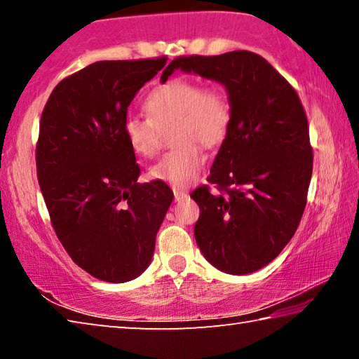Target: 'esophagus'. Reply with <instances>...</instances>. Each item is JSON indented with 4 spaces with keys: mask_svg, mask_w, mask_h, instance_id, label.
Returning a JSON list of instances; mask_svg holds the SVG:
<instances>
[{
    "mask_svg": "<svg viewBox=\"0 0 359 359\" xmlns=\"http://www.w3.org/2000/svg\"><path fill=\"white\" fill-rule=\"evenodd\" d=\"M172 191H174V198H175V201H184V199L188 196L187 188L174 187V188H172Z\"/></svg>",
    "mask_w": 359,
    "mask_h": 359,
    "instance_id": "34e87169",
    "label": "esophagus"
}]
</instances>
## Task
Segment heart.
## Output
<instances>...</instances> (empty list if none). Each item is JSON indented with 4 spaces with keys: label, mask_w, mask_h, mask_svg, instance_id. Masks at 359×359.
Instances as JSON below:
<instances>
[{
    "label": "heart",
    "mask_w": 359,
    "mask_h": 359,
    "mask_svg": "<svg viewBox=\"0 0 359 359\" xmlns=\"http://www.w3.org/2000/svg\"><path fill=\"white\" fill-rule=\"evenodd\" d=\"M149 117L128 115L123 133L130 147L141 156H154L160 147V128L175 123L174 149L150 168V177L182 187L198 177L205 163L199 142L220 144L228 135L233 109L226 90L193 79H171L151 90L145 100Z\"/></svg>",
    "instance_id": "b5f03b06"
}]
</instances>
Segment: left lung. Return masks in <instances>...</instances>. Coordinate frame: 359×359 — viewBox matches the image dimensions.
Here are the masks:
<instances>
[{
	"label": "left lung",
	"instance_id": "left-lung-1",
	"mask_svg": "<svg viewBox=\"0 0 359 359\" xmlns=\"http://www.w3.org/2000/svg\"><path fill=\"white\" fill-rule=\"evenodd\" d=\"M228 90L233 117L210 168L209 185L193 190L199 205L194 239L205 259L226 274H250L278 257L307 203L313 154L307 115L296 90L266 60L248 50L174 58Z\"/></svg>",
	"mask_w": 359,
	"mask_h": 359
}]
</instances>
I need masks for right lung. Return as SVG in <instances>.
<instances>
[{
    "mask_svg": "<svg viewBox=\"0 0 359 359\" xmlns=\"http://www.w3.org/2000/svg\"><path fill=\"white\" fill-rule=\"evenodd\" d=\"M166 58L106 60L65 77L47 100L36 169L50 223L71 259L100 280L121 283L150 264L174 194L139 184L123 133L136 93Z\"/></svg>",
    "mask_w": 359,
    "mask_h": 359,
    "instance_id": "1",
    "label": "right lung"
}]
</instances>
